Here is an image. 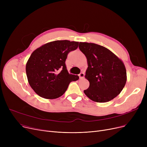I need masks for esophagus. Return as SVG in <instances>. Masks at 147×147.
I'll return each instance as SVG.
<instances>
[{"label":"esophagus","instance_id":"34e87169","mask_svg":"<svg viewBox=\"0 0 147 147\" xmlns=\"http://www.w3.org/2000/svg\"><path fill=\"white\" fill-rule=\"evenodd\" d=\"M84 77V73H81L79 74V78H80V79H83Z\"/></svg>","mask_w":147,"mask_h":147}]
</instances>
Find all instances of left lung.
<instances>
[{
  "label": "left lung",
  "mask_w": 147,
  "mask_h": 147,
  "mask_svg": "<svg viewBox=\"0 0 147 147\" xmlns=\"http://www.w3.org/2000/svg\"><path fill=\"white\" fill-rule=\"evenodd\" d=\"M79 49L87 59L85 78L89 87L84 93L92 101L109 102L125 87L126 69L121 59L110 50L95 43L80 42Z\"/></svg>",
  "instance_id": "8db88e82"
}]
</instances>
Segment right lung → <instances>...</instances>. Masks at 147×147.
I'll return each mask as SVG.
<instances>
[{
  "label": "right lung",
  "instance_id": "1",
  "mask_svg": "<svg viewBox=\"0 0 147 147\" xmlns=\"http://www.w3.org/2000/svg\"><path fill=\"white\" fill-rule=\"evenodd\" d=\"M78 42L55 40L34 50L26 67L28 83L38 95L56 99L63 95L69 83L79 76L69 74L65 62L68 53L78 48Z\"/></svg>",
  "mask_w": 147,
  "mask_h": 147
}]
</instances>
